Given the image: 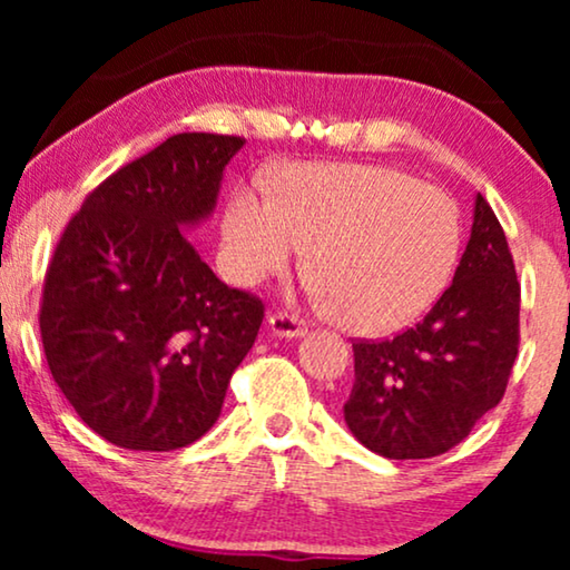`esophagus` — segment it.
<instances>
[{"instance_id": "esophagus-1", "label": "esophagus", "mask_w": 570, "mask_h": 570, "mask_svg": "<svg viewBox=\"0 0 570 570\" xmlns=\"http://www.w3.org/2000/svg\"><path fill=\"white\" fill-rule=\"evenodd\" d=\"M269 330L272 334H277V337L295 340V337H303V334L308 332V326L303 318L291 314V311H277V314L269 316Z\"/></svg>"}]
</instances>
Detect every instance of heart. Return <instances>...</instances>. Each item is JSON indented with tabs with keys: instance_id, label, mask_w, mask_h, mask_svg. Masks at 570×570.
Here are the masks:
<instances>
[{
	"instance_id": "heart-1",
	"label": "heart",
	"mask_w": 570,
	"mask_h": 570,
	"mask_svg": "<svg viewBox=\"0 0 570 570\" xmlns=\"http://www.w3.org/2000/svg\"><path fill=\"white\" fill-rule=\"evenodd\" d=\"M311 246L316 295L355 332L402 330L446 287L462 252V213L439 186L389 166H303L275 199L240 184L223 220L233 283L283 275Z\"/></svg>"
}]
</instances>
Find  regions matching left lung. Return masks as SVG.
Wrapping results in <instances>:
<instances>
[{"instance_id":"obj_1","label":"left lung","mask_w":570,"mask_h":570,"mask_svg":"<svg viewBox=\"0 0 570 570\" xmlns=\"http://www.w3.org/2000/svg\"><path fill=\"white\" fill-rule=\"evenodd\" d=\"M521 285L488 199L454 283L423 322L392 340H355V384L345 402L355 439L386 459H431L462 443L503 400L519 355Z\"/></svg>"}]
</instances>
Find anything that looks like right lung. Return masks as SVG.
<instances>
[{
    "instance_id": "add662e5",
    "label": "right lung",
    "mask_w": 570,
    "mask_h": 570,
    "mask_svg": "<svg viewBox=\"0 0 570 570\" xmlns=\"http://www.w3.org/2000/svg\"><path fill=\"white\" fill-rule=\"evenodd\" d=\"M244 137L184 131L85 197L46 269L41 342L61 394L100 439L174 451L220 417L264 318L199 259L184 225L213 213Z\"/></svg>"
}]
</instances>
